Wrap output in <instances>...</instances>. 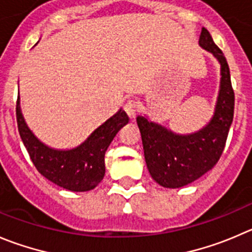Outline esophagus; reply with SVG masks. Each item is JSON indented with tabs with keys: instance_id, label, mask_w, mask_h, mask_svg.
Instances as JSON below:
<instances>
[{
	"instance_id": "34e87169",
	"label": "esophagus",
	"mask_w": 252,
	"mask_h": 252,
	"mask_svg": "<svg viewBox=\"0 0 252 252\" xmlns=\"http://www.w3.org/2000/svg\"><path fill=\"white\" fill-rule=\"evenodd\" d=\"M124 110L126 112L129 118L134 119L135 118V115L138 114V112H139V107H138V104L134 102V100L129 99L128 102L126 103V105H124Z\"/></svg>"
}]
</instances>
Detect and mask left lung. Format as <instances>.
Listing matches in <instances>:
<instances>
[{
  "instance_id": "8db88e82",
  "label": "left lung",
  "mask_w": 252,
  "mask_h": 252,
  "mask_svg": "<svg viewBox=\"0 0 252 252\" xmlns=\"http://www.w3.org/2000/svg\"><path fill=\"white\" fill-rule=\"evenodd\" d=\"M199 46L216 58L221 76L215 109L208 124L194 133L179 134L152 122L147 115L137 117L148 170L155 182L169 189L185 187L216 165L234 118L235 97L226 58L204 27Z\"/></svg>"
}]
</instances>
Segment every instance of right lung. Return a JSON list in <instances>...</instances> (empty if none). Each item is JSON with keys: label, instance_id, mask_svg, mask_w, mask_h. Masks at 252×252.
I'll list each match as a JSON object with an SVG mask.
<instances>
[{"label": "right lung", "instance_id": "right-lung-1", "mask_svg": "<svg viewBox=\"0 0 252 252\" xmlns=\"http://www.w3.org/2000/svg\"><path fill=\"white\" fill-rule=\"evenodd\" d=\"M18 131L30 158L37 170L49 182L70 191H89L104 178V155L113 138L126 124L129 117L123 109L94 129L88 138L72 149L48 147L34 135L25 121L20 97L16 105Z\"/></svg>", "mask_w": 252, "mask_h": 252}]
</instances>
